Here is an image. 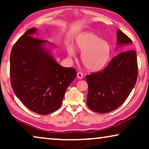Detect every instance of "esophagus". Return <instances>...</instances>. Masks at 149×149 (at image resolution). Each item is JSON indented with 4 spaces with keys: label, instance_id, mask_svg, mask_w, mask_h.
Masks as SVG:
<instances>
[{
    "label": "esophagus",
    "instance_id": "obj_1",
    "mask_svg": "<svg viewBox=\"0 0 149 149\" xmlns=\"http://www.w3.org/2000/svg\"><path fill=\"white\" fill-rule=\"evenodd\" d=\"M77 77H78L79 79H83V74L81 72H77Z\"/></svg>",
    "mask_w": 149,
    "mask_h": 149
}]
</instances>
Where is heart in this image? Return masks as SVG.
<instances>
[{
    "label": "heart",
    "mask_w": 149,
    "mask_h": 149,
    "mask_svg": "<svg viewBox=\"0 0 149 149\" xmlns=\"http://www.w3.org/2000/svg\"><path fill=\"white\" fill-rule=\"evenodd\" d=\"M76 48L81 54L82 64L92 72L100 71L109 63L111 56V47L109 43L92 32H85L79 35L76 40ZM68 54L73 57L74 48L69 47Z\"/></svg>",
    "instance_id": "b5f03b06"
}]
</instances>
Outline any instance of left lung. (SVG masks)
<instances>
[{"label":"left lung","mask_w":149,"mask_h":149,"mask_svg":"<svg viewBox=\"0 0 149 149\" xmlns=\"http://www.w3.org/2000/svg\"><path fill=\"white\" fill-rule=\"evenodd\" d=\"M119 45L132 40L121 30L117 32ZM138 77L137 55L134 50L120 53L104 70L85 77L88 85L87 104L93 111L107 113L119 108L129 96Z\"/></svg>","instance_id":"left-lung-1"}]
</instances>
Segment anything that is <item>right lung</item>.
Wrapping results in <instances>:
<instances>
[{
	"mask_svg": "<svg viewBox=\"0 0 149 149\" xmlns=\"http://www.w3.org/2000/svg\"><path fill=\"white\" fill-rule=\"evenodd\" d=\"M28 30L13 45L10 56V79L22 102L34 113L47 115L61 107L65 91L77 75L72 68L61 66L43 45Z\"/></svg>",
	"mask_w": 149,
	"mask_h": 149,
	"instance_id": "right-lung-1",
	"label": "right lung"
}]
</instances>
